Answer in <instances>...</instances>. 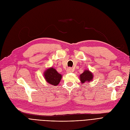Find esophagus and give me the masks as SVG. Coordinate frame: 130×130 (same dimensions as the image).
Wrapping results in <instances>:
<instances>
[{
  "instance_id": "34e87169",
  "label": "esophagus",
  "mask_w": 130,
  "mask_h": 130,
  "mask_svg": "<svg viewBox=\"0 0 130 130\" xmlns=\"http://www.w3.org/2000/svg\"><path fill=\"white\" fill-rule=\"evenodd\" d=\"M73 71V70L72 69V68H68V69H67V71H66V72L68 73H70V72H72Z\"/></svg>"
}]
</instances>
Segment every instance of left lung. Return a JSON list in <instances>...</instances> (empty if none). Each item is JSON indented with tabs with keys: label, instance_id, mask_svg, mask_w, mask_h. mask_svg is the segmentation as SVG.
<instances>
[{
	"label": "left lung",
	"instance_id": "8db88e82",
	"mask_svg": "<svg viewBox=\"0 0 130 130\" xmlns=\"http://www.w3.org/2000/svg\"><path fill=\"white\" fill-rule=\"evenodd\" d=\"M93 78L92 73L88 70H86L84 73L80 75V81L83 84L86 83L87 81H92Z\"/></svg>",
	"mask_w": 130,
	"mask_h": 130
}]
</instances>
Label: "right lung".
Returning <instances> with one entry per match:
<instances>
[{
    "label": "right lung",
    "instance_id": "add662e5",
    "mask_svg": "<svg viewBox=\"0 0 130 130\" xmlns=\"http://www.w3.org/2000/svg\"><path fill=\"white\" fill-rule=\"evenodd\" d=\"M44 75L48 83L55 86L59 84L61 79V75L52 68L47 69L44 72Z\"/></svg>",
    "mask_w": 130,
    "mask_h": 130
}]
</instances>
